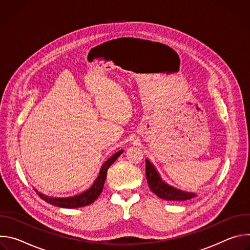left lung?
<instances>
[{
  "label": "left lung",
  "mask_w": 250,
  "mask_h": 250,
  "mask_svg": "<svg viewBox=\"0 0 250 250\" xmlns=\"http://www.w3.org/2000/svg\"><path fill=\"white\" fill-rule=\"evenodd\" d=\"M146 175L150 190L159 198L167 201H187L196 197L193 193L183 192L164 183L154 166L146 160Z\"/></svg>",
  "instance_id": "obj_1"
}]
</instances>
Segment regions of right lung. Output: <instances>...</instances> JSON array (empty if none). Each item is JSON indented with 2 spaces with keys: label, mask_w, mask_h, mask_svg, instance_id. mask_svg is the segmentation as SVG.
<instances>
[{
  "label": "right lung",
  "mask_w": 250,
  "mask_h": 250,
  "mask_svg": "<svg viewBox=\"0 0 250 250\" xmlns=\"http://www.w3.org/2000/svg\"><path fill=\"white\" fill-rule=\"evenodd\" d=\"M123 150L118 151L117 153H115L111 158H109L106 160L99 173V176L97 177V179L95 180V182L93 183L92 187L85 191L84 193L74 196V197H69V198H52V197H47L44 196L43 194L37 192V194L45 202H47L48 204L54 205L56 207H60V208H80V207H85L88 206L90 204H92L93 202H95L98 197L100 196V194L103 191V187H104V183L105 181L106 178V171H108L109 167L117 160V158L123 153Z\"/></svg>",
  "instance_id": "obj_1"
}]
</instances>
